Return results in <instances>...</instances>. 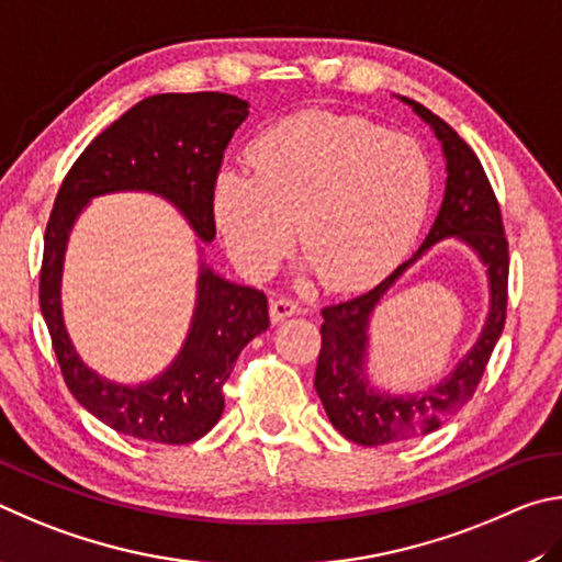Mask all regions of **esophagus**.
Masks as SVG:
<instances>
[{
	"instance_id": "34e87169",
	"label": "esophagus",
	"mask_w": 562,
	"mask_h": 562,
	"mask_svg": "<svg viewBox=\"0 0 562 562\" xmlns=\"http://www.w3.org/2000/svg\"><path fill=\"white\" fill-rule=\"evenodd\" d=\"M296 313H301V306L291 299H276V301H271V306H269V316H271L273 323H281L283 318L296 316Z\"/></svg>"
}]
</instances>
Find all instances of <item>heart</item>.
Wrapping results in <instances>:
<instances>
[{"instance_id": "obj_1", "label": "heart", "mask_w": 562, "mask_h": 562, "mask_svg": "<svg viewBox=\"0 0 562 562\" xmlns=\"http://www.w3.org/2000/svg\"><path fill=\"white\" fill-rule=\"evenodd\" d=\"M254 175L224 170L214 216L249 276L276 269L293 241L330 291L368 289L415 244L431 196V167L407 135L358 115L303 111L249 145Z\"/></svg>"}]
</instances>
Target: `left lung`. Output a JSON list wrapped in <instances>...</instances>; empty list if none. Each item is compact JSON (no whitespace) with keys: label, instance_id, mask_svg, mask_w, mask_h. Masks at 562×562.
Masks as SVG:
<instances>
[{"label":"left lung","instance_id":"left-lung-1","mask_svg":"<svg viewBox=\"0 0 562 562\" xmlns=\"http://www.w3.org/2000/svg\"><path fill=\"white\" fill-rule=\"evenodd\" d=\"M402 101L415 108V113L429 123L439 137L447 157L445 202H441V210L425 244L409 261L397 266L372 291L321 311V356L313 385H316L333 427L362 447H380L390 445V441L429 435V431L445 425L449 417H454L474 397L506 323L508 241L504 222H501L498 200L491 190L484 167L454 127H449L422 103L409 101V98H402ZM451 235L469 243L487 266L492 303L485 330L468 358L439 386L409 398L382 396L369 387L364 378L367 326L371 311L407 265L437 240Z\"/></svg>","mask_w":562,"mask_h":562}]
</instances>
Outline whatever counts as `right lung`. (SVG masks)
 <instances>
[{"instance_id":"obj_1","label":"right lung","mask_w":562,"mask_h":562,"mask_svg":"<svg viewBox=\"0 0 562 562\" xmlns=\"http://www.w3.org/2000/svg\"><path fill=\"white\" fill-rule=\"evenodd\" d=\"M249 103L229 93H160L135 103L78 155L64 177L44 234L38 303L71 395L121 435L190 445L224 412V382L246 342L269 328L263 291L200 266L196 306L180 356L145 385H117L83 366L61 318V269L76 216L93 196L140 190L165 196L202 241H212L214 182Z\"/></svg>"}]
</instances>
